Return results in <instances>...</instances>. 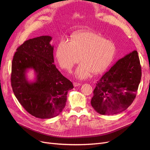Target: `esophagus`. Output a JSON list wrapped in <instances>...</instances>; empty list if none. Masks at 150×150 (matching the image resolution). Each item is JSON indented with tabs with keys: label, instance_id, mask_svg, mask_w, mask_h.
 I'll return each mask as SVG.
<instances>
[{
	"label": "esophagus",
	"instance_id": "obj_1",
	"mask_svg": "<svg viewBox=\"0 0 150 150\" xmlns=\"http://www.w3.org/2000/svg\"><path fill=\"white\" fill-rule=\"evenodd\" d=\"M73 84H74V87H76V86H81V83H76V82H74V83H73Z\"/></svg>",
	"mask_w": 150,
	"mask_h": 150
}]
</instances>
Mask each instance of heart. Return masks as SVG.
I'll return each mask as SVG.
<instances>
[{
	"instance_id": "obj_1",
	"label": "heart",
	"mask_w": 150,
	"mask_h": 150,
	"mask_svg": "<svg viewBox=\"0 0 150 150\" xmlns=\"http://www.w3.org/2000/svg\"><path fill=\"white\" fill-rule=\"evenodd\" d=\"M115 45L111 41L91 31L74 35L70 42L61 39L56 50V57L60 67L71 70L75 64L82 62L75 71L78 79H86L93 72L102 73L112 62L115 54Z\"/></svg>"
}]
</instances>
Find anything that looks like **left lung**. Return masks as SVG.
Returning <instances> with one entry per match:
<instances>
[{
    "label": "left lung",
    "mask_w": 150,
    "mask_h": 150,
    "mask_svg": "<svg viewBox=\"0 0 150 150\" xmlns=\"http://www.w3.org/2000/svg\"><path fill=\"white\" fill-rule=\"evenodd\" d=\"M142 76L136 50L120 59L96 84L91 105L101 115H114L127 109L136 98Z\"/></svg>",
    "instance_id": "1"
}]
</instances>
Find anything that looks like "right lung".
<instances>
[{
    "mask_svg": "<svg viewBox=\"0 0 150 150\" xmlns=\"http://www.w3.org/2000/svg\"><path fill=\"white\" fill-rule=\"evenodd\" d=\"M52 38L41 36L28 39L16 50L12 61L11 83L20 104L33 116L50 119L64 108L67 94L74 88L53 64ZM33 69L36 78L28 80L26 73Z\"/></svg>",
    "mask_w": 150,
    "mask_h": 150,
    "instance_id": "add662e5",
    "label": "right lung"
}]
</instances>
